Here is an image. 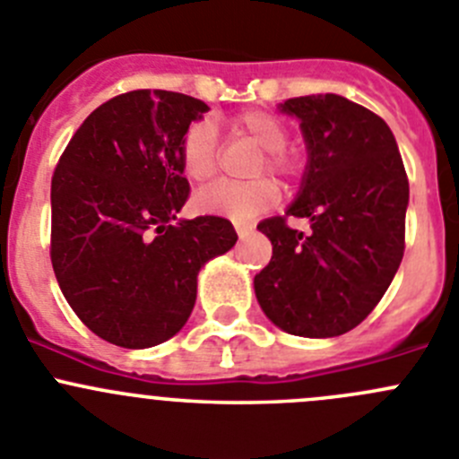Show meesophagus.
I'll use <instances>...</instances> for the list:
<instances>
[{"instance_id": "esophagus-1", "label": "esophagus", "mask_w": 459, "mask_h": 459, "mask_svg": "<svg viewBox=\"0 0 459 459\" xmlns=\"http://www.w3.org/2000/svg\"><path fill=\"white\" fill-rule=\"evenodd\" d=\"M235 233L239 235V238H247V235L251 233V230H254V226L251 224H247V221H235Z\"/></svg>"}]
</instances>
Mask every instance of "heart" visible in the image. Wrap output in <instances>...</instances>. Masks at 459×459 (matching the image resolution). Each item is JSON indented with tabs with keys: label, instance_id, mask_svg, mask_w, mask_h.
<instances>
[{
	"label": "heart",
	"instance_id": "obj_1",
	"mask_svg": "<svg viewBox=\"0 0 459 459\" xmlns=\"http://www.w3.org/2000/svg\"><path fill=\"white\" fill-rule=\"evenodd\" d=\"M229 133L233 138L247 140L260 149L251 174L258 178L249 183H217L196 195L195 204L201 212L229 217L233 221H249L264 210L273 208L281 199V187L273 178L260 174H273L282 181L297 178L301 162L288 147L290 133L285 124L264 110H247L229 119ZM178 162L187 181L208 183L220 167V149H217L215 126L208 119L190 124L178 144Z\"/></svg>",
	"mask_w": 459,
	"mask_h": 459
}]
</instances>
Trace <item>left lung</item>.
<instances>
[{
    "label": "left lung",
    "instance_id": "left-lung-1",
    "mask_svg": "<svg viewBox=\"0 0 459 459\" xmlns=\"http://www.w3.org/2000/svg\"><path fill=\"white\" fill-rule=\"evenodd\" d=\"M281 110L301 119L310 158L299 199L258 224L272 260L255 297L290 335L335 337L369 316L403 260L408 174L385 119L365 106L307 94ZM290 216H307L313 233L290 230Z\"/></svg>",
    "mask_w": 459,
    "mask_h": 459
}]
</instances>
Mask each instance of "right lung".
<instances>
[{
	"label": "right lung",
	"mask_w": 459,
	"mask_h": 459,
	"mask_svg": "<svg viewBox=\"0 0 459 459\" xmlns=\"http://www.w3.org/2000/svg\"><path fill=\"white\" fill-rule=\"evenodd\" d=\"M201 100L131 90L76 128L51 177V267L85 326L124 349H147L186 326L196 273L238 242L224 217L174 224L190 196L178 144Z\"/></svg>",
	"instance_id": "obj_1"
}]
</instances>
